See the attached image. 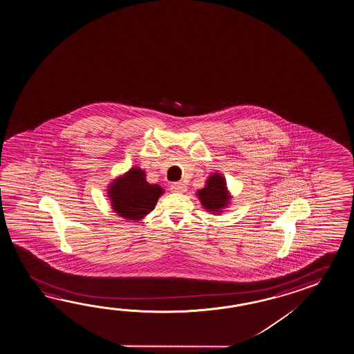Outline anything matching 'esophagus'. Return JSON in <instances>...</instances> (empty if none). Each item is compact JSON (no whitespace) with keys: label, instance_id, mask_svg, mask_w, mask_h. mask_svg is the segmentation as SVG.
Returning <instances> with one entry per match:
<instances>
[{"label":"esophagus","instance_id":"esophagus-1","mask_svg":"<svg viewBox=\"0 0 354 354\" xmlns=\"http://www.w3.org/2000/svg\"><path fill=\"white\" fill-rule=\"evenodd\" d=\"M170 189H171V192H174V193H185L187 192V185L179 181V183H173Z\"/></svg>","mask_w":354,"mask_h":354}]
</instances>
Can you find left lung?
Here are the masks:
<instances>
[{
    "instance_id": "1",
    "label": "left lung",
    "mask_w": 354,
    "mask_h": 354,
    "mask_svg": "<svg viewBox=\"0 0 354 354\" xmlns=\"http://www.w3.org/2000/svg\"><path fill=\"white\" fill-rule=\"evenodd\" d=\"M203 207L213 214H221L232 203V194L227 190V180L219 173L207 176L205 187L196 192Z\"/></svg>"
}]
</instances>
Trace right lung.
<instances>
[{
  "mask_svg": "<svg viewBox=\"0 0 354 354\" xmlns=\"http://www.w3.org/2000/svg\"><path fill=\"white\" fill-rule=\"evenodd\" d=\"M164 194L158 184H149L147 174L139 167H133L107 187V198L113 212L127 221H141Z\"/></svg>",
  "mask_w": 354,
  "mask_h": 354,
  "instance_id": "1",
  "label": "right lung"
}]
</instances>
